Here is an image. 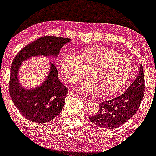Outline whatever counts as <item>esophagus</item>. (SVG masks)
<instances>
[{
	"label": "esophagus",
	"mask_w": 156,
	"mask_h": 156,
	"mask_svg": "<svg viewBox=\"0 0 156 156\" xmlns=\"http://www.w3.org/2000/svg\"><path fill=\"white\" fill-rule=\"evenodd\" d=\"M68 94H69V95H70V96H74V97H77V98H80V99H82V97H81V96H80V95H78V94H75L74 92H71V91H69V92H68Z\"/></svg>",
	"instance_id": "obj_1"
}]
</instances>
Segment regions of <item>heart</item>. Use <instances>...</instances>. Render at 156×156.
Instances as JSON below:
<instances>
[{
    "instance_id": "obj_1",
    "label": "heart",
    "mask_w": 156,
    "mask_h": 156,
    "mask_svg": "<svg viewBox=\"0 0 156 156\" xmlns=\"http://www.w3.org/2000/svg\"><path fill=\"white\" fill-rule=\"evenodd\" d=\"M61 68L70 83L86 76L89 70L90 79L76 86L80 92L98 91L108 95L116 93L129 79L132 64L127 57L103 47L82 50L78 55H66L61 62Z\"/></svg>"
}]
</instances>
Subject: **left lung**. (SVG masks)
Here are the masks:
<instances>
[{"instance_id": "1", "label": "left lung", "mask_w": 156, "mask_h": 156, "mask_svg": "<svg viewBox=\"0 0 156 156\" xmlns=\"http://www.w3.org/2000/svg\"><path fill=\"white\" fill-rule=\"evenodd\" d=\"M144 78L142 65L134 81L120 96L99 103V111L89 119L97 126L111 129L121 126L130 119L139 108L144 97Z\"/></svg>"}]
</instances>
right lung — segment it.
<instances>
[{"mask_svg":"<svg viewBox=\"0 0 156 156\" xmlns=\"http://www.w3.org/2000/svg\"><path fill=\"white\" fill-rule=\"evenodd\" d=\"M70 41V39L52 36L40 37L23 48L14 58L11 67L10 96L19 112L28 120L39 124L53 120L63 108L67 89L58 80V70L51 62L43 83L36 88H24L18 78L20 67L33 56L57 58L61 48Z\"/></svg>","mask_w":156,"mask_h":156,"instance_id":"obj_1","label":"right lung"}]
</instances>
